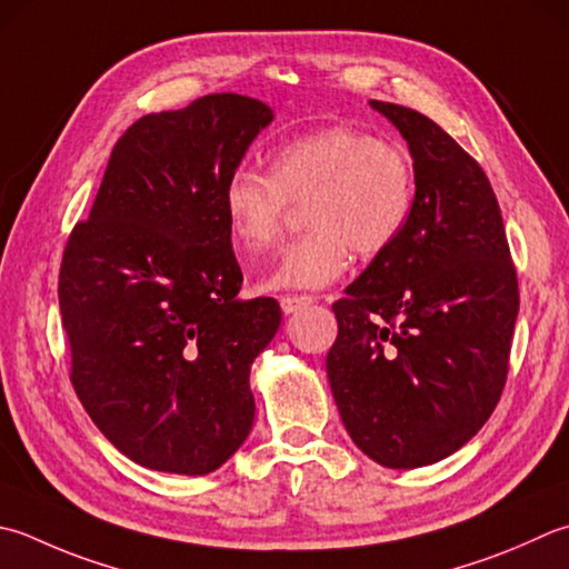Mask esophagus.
Wrapping results in <instances>:
<instances>
[{"instance_id":"34e87169","label":"esophagus","mask_w":569,"mask_h":569,"mask_svg":"<svg viewBox=\"0 0 569 569\" xmlns=\"http://www.w3.org/2000/svg\"><path fill=\"white\" fill-rule=\"evenodd\" d=\"M278 303H281V310L286 316L298 313V310H306L308 306L316 303L313 296H281L278 298Z\"/></svg>"}]
</instances>
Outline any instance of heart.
<instances>
[{"label": "heart", "mask_w": 569, "mask_h": 569, "mask_svg": "<svg viewBox=\"0 0 569 569\" xmlns=\"http://www.w3.org/2000/svg\"><path fill=\"white\" fill-rule=\"evenodd\" d=\"M415 192V164L405 148L336 126L278 148L271 172H233L224 184V211L233 239L253 251L281 237L291 202H310V231L288 243L261 286L322 288L348 271L352 251L375 259L402 237Z\"/></svg>", "instance_id": "b5f03b06"}]
</instances>
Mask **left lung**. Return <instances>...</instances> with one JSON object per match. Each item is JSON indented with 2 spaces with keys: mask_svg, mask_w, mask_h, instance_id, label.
Here are the masks:
<instances>
[{
  "mask_svg": "<svg viewBox=\"0 0 569 569\" xmlns=\"http://www.w3.org/2000/svg\"><path fill=\"white\" fill-rule=\"evenodd\" d=\"M415 160V209L332 306L326 358L342 425L387 469L459 451L503 392L518 278L498 199L469 152L417 110L370 100Z\"/></svg>",
  "mask_w": 569,
  "mask_h": 569,
  "instance_id": "1",
  "label": "left lung"
}]
</instances>
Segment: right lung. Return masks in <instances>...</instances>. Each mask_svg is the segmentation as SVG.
<instances>
[{
	"mask_svg": "<svg viewBox=\"0 0 569 569\" xmlns=\"http://www.w3.org/2000/svg\"><path fill=\"white\" fill-rule=\"evenodd\" d=\"M273 120L211 93L122 132L59 273L71 382L93 425L144 469L204 476L253 427L251 365L281 326L241 300L224 184Z\"/></svg>",
	"mask_w": 569,
	"mask_h": 569,
	"instance_id": "add662e5",
	"label": "right lung"
}]
</instances>
